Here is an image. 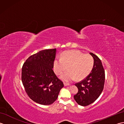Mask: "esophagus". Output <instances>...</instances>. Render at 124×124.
Here are the masks:
<instances>
[{"instance_id": "obj_1", "label": "esophagus", "mask_w": 124, "mask_h": 124, "mask_svg": "<svg viewBox=\"0 0 124 124\" xmlns=\"http://www.w3.org/2000/svg\"><path fill=\"white\" fill-rule=\"evenodd\" d=\"M64 85L65 86H69L70 84H68V83H64Z\"/></svg>"}]
</instances>
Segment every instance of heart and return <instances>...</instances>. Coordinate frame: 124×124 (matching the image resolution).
I'll return each mask as SVG.
<instances>
[{
	"label": "heart",
	"instance_id": "b5f03b06",
	"mask_svg": "<svg viewBox=\"0 0 124 124\" xmlns=\"http://www.w3.org/2000/svg\"><path fill=\"white\" fill-rule=\"evenodd\" d=\"M94 59L91 55L84 54L77 51H68L64 53L62 58L54 61L55 72L61 75L65 70H69L63 73L61 76L62 80L71 82L77 79L81 80L85 78L93 69Z\"/></svg>",
	"mask_w": 124,
	"mask_h": 124
}]
</instances>
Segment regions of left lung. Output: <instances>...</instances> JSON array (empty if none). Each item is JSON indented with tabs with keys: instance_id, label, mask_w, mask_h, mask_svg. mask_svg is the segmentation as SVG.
<instances>
[{
	"instance_id": "obj_1",
	"label": "left lung",
	"mask_w": 124,
	"mask_h": 124,
	"mask_svg": "<svg viewBox=\"0 0 124 124\" xmlns=\"http://www.w3.org/2000/svg\"><path fill=\"white\" fill-rule=\"evenodd\" d=\"M94 59L93 69L87 77L75 85L78 89L74 99L81 106H87L98 98L104 88L105 72L101 61L96 55L89 53Z\"/></svg>"
}]
</instances>
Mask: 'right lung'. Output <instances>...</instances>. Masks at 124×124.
Instances as JSON below:
<instances>
[{"instance_id":"1","label":"right lung","mask_w":124,"mask_h":124,"mask_svg":"<svg viewBox=\"0 0 124 124\" xmlns=\"http://www.w3.org/2000/svg\"><path fill=\"white\" fill-rule=\"evenodd\" d=\"M56 53V48L40 51L28 57L23 65L21 79L25 92L40 104L54 103L64 86L53 70Z\"/></svg>"}]
</instances>
